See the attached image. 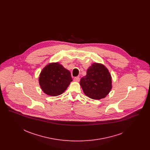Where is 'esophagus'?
Wrapping results in <instances>:
<instances>
[{"label": "esophagus", "instance_id": "esophagus-1", "mask_svg": "<svg viewBox=\"0 0 150 150\" xmlns=\"http://www.w3.org/2000/svg\"><path fill=\"white\" fill-rule=\"evenodd\" d=\"M74 81L79 82L80 81V78L79 77H75V78L74 79Z\"/></svg>", "mask_w": 150, "mask_h": 150}]
</instances>
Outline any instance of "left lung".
Segmentation results:
<instances>
[{
	"label": "left lung",
	"instance_id": "1",
	"mask_svg": "<svg viewBox=\"0 0 150 150\" xmlns=\"http://www.w3.org/2000/svg\"><path fill=\"white\" fill-rule=\"evenodd\" d=\"M80 85L86 96L93 100L105 98L110 92L112 77L104 64L93 63L87 69L86 75L81 78Z\"/></svg>",
	"mask_w": 150,
	"mask_h": 150
}]
</instances>
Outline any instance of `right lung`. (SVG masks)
<instances>
[{
    "label": "right lung",
    "instance_id": "1",
    "mask_svg": "<svg viewBox=\"0 0 150 150\" xmlns=\"http://www.w3.org/2000/svg\"><path fill=\"white\" fill-rule=\"evenodd\" d=\"M72 81L70 71L58 62L47 64L39 77V83L43 92L52 97L64 93Z\"/></svg>",
    "mask_w": 150,
    "mask_h": 150
}]
</instances>
